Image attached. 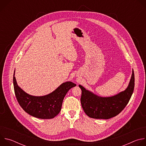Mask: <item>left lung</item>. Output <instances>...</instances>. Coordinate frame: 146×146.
<instances>
[{"label": "left lung", "mask_w": 146, "mask_h": 146, "mask_svg": "<svg viewBox=\"0 0 146 146\" xmlns=\"http://www.w3.org/2000/svg\"><path fill=\"white\" fill-rule=\"evenodd\" d=\"M82 91L81 104L85 113L90 118L108 119L120 113L128 103L135 87L133 70L128 87L124 91L109 97H102L78 86Z\"/></svg>", "instance_id": "8db88e82"}]
</instances>
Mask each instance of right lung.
Returning a JSON list of instances; mask_svg holds the SVG:
<instances>
[{
    "instance_id": "right-lung-1",
    "label": "right lung",
    "mask_w": 146,
    "mask_h": 146,
    "mask_svg": "<svg viewBox=\"0 0 146 146\" xmlns=\"http://www.w3.org/2000/svg\"><path fill=\"white\" fill-rule=\"evenodd\" d=\"M15 95L19 105L29 115L41 119L54 118L60 112L64 99L68 91L76 86L71 81L62 83L55 90L44 96H33L25 92L17 84L13 75Z\"/></svg>"
}]
</instances>
